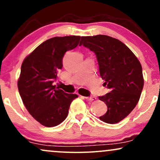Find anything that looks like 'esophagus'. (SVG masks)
<instances>
[{"label": "esophagus", "instance_id": "esophagus-1", "mask_svg": "<svg viewBox=\"0 0 160 160\" xmlns=\"http://www.w3.org/2000/svg\"><path fill=\"white\" fill-rule=\"evenodd\" d=\"M85 98L86 99L87 101H90V102H92V101H94V100H96V97L95 96H90V97H85Z\"/></svg>", "mask_w": 160, "mask_h": 160}]
</instances>
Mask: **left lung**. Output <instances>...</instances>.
Here are the masks:
<instances>
[{"instance_id":"left-lung-1","label":"left lung","mask_w":160,"mask_h":160,"mask_svg":"<svg viewBox=\"0 0 160 160\" xmlns=\"http://www.w3.org/2000/svg\"><path fill=\"white\" fill-rule=\"evenodd\" d=\"M81 45L96 55L101 77L111 89V92L99 97L108 107L99 119L109 124L117 123L132 111L140 98L144 86L140 62L127 46L110 36L82 37Z\"/></svg>"}]
</instances>
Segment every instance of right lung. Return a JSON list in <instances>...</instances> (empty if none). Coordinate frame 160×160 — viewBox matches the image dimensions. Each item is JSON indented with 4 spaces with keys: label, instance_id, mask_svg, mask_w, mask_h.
<instances>
[{
    "label": "right lung",
    "instance_id": "1",
    "mask_svg": "<svg viewBox=\"0 0 160 160\" xmlns=\"http://www.w3.org/2000/svg\"><path fill=\"white\" fill-rule=\"evenodd\" d=\"M80 36L55 37L38 46L24 59L18 80L23 104L43 126L53 127L67 117L76 94H68L53 86L62 68L65 53L78 47Z\"/></svg>",
    "mask_w": 160,
    "mask_h": 160
}]
</instances>
